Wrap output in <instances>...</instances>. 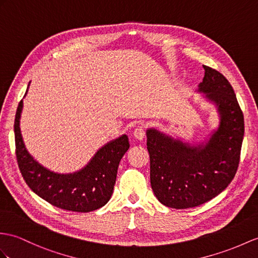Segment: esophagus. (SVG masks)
<instances>
[{
	"mask_svg": "<svg viewBox=\"0 0 258 258\" xmlns=\"http://www.w3.org/2000/svg\"><path fill=\"white\" fill-rule=\"evenodd\" d=\"M144 135H146V131H144L143 127H141V125H138L134 130V137L138 140H142L144 138Z\"/></svg>",
	"mask_w": 258,
	"mask_h": 258,
	"instance_id": "34e87169",
	"label": "esophagus"
}]
</instances>
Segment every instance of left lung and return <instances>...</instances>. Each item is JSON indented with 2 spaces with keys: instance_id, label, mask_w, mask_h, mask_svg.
<instances>
[{
  "instance_id": "obj_1",
  "label": "left lung",
  "mask_w": 258,
  "mask_h": 258,
  "mask_svg": "<svg viewBox=\"0 0 258 258\" xmlns=\"http://www.w3.org/2000/svg\"><path fill=\"white\" fill-rule=\"evenodd\" d=\"M198 92L217 106L220 122L205 144L192 146L150 128V179L159 202L169 208H194L222 192L235 176L244 137V117L223 74L204 66Z\"/></svg>"
}]
</instances>
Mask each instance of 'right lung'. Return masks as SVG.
Listing matches in <instances>:
<instances>
[{"instance_id":"add662e5","label":"right lung","mask_w":258,"mask_h":258,"mask_svg":"<svg viewBox=\"0 0 258 258\" xmlns=\"http://www.w3.org/2000/svg\"><path fill=\"white\" fill-rule=\"evenodd\" d=\"M22 109L23 99L14 122L16 159L30 189L52 206L69 211L90 212L107 204L114 190L119 162L130 147L128 137L122 135L105 144L80 171L58 174L40 165L26 150L20 128Z\"/></svg>"}]
</instances>
